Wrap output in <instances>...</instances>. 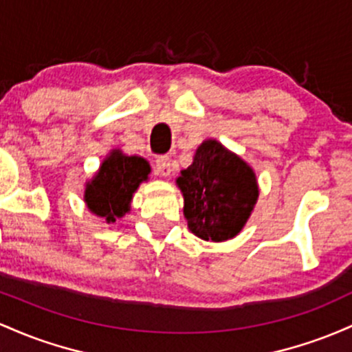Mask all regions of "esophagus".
Returning <instances> with one entry per match:
<instances>
[{"mask_svg":"<svg viewBox=\"0 0 352 352\" xmlns=\"http://www.w3.org/2000/svg\"><path fill=\"white\" fill-rule=\"evenodd\" d=\"M156 171L157 175L161 176H169L173 171V164H171V157L169 156H160L156 160Z\"/></svg>","mask_w":352,"mask_h":352,"instance_id":"1","label":"esophagus"}]
</instances>
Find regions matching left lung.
Returning <instances> with one entry per match:
<instances>
[{"instance_id":"1","label":"left lung","mask_w":352,"mask_h":352,"mask_svg":"<svg viewBox=\"0 0 352 352\" xmlns=\"http://www.w3.org/2000/svg\"><path fill=\"white\" fill-rule=\"evenodd\" d=\"M177 186L184 196V218L201 239L234 238L250 218L258 199L252 169L218 141H204L195 161L181 171Z\"/></svg>"}]
</instances>
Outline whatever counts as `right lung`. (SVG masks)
<instances>
[{"mask_svg":"<svg viewBox=\"0 0 352 352\" xmlns=\"http://www.w3.org/2000/svg\"><path fill=\"white\" fill-rule=\"evenodd\" d=\"M148 161L140 156H124L114 151L101 164L100 173L86 188L85 201L94 214L114 223L129 211L133 192L148 179Z\"/></svg>","mask_w":352,"mask_h":352,"instance_id":"1","label":"right lung"}]
</instances>
